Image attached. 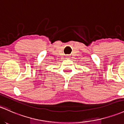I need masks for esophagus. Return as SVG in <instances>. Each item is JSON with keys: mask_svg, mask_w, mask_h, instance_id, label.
I'll return each mask as SVG.
<instances>
[{"mask_svg": "<svg viewBox=\"0 0 124 124\" xmlns=\"http://www.w3.org/2000/svg\"><path fill=\"white\" fill-rule=\"evenodd\" d=\"M66 57H68V58H69V57L70 56H69V55H68V56H66Z\"/></svg>", "mask_w": 124, "mask_h": 124, "instance_id": "obj_1", "label": "esophagus"}]
</instances>
